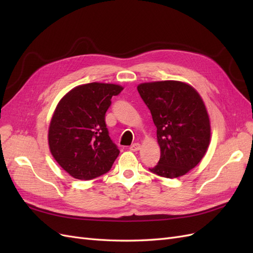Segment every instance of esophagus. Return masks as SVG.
Wrapping results in <instances>:
<instances>
[{
	"mask_svg": "<svg viewBox=\"0 0 253 253\" xmlns=\"http://www.w3.org/2000/svg\"><path fill=\"white\" fill-rule=\"evenodd\" d=\"M140 149V144L138 143V142H135V143H133L131 147H129V150L131 151H133V152H136V151H138Z\"/></svg>",
	"mask_w": 253,
	"mask_h": 253,
	"instance_id": "obj_1",
	"label": "esophagus"
}]
</instances>
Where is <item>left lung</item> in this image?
Returning <instances> with one entry per match:
<instances>
[{"label": "left lung", "mask_w": 253, "mask_h": 253, "mask_svg": "<svg viewBox=\"0 0 253 253\" xmlns=\"http://www.w3.org/2000/svg\"><path fill=\"white\" fill-rule=\"evenodd\" d=\"M157 128L160 159L150 171L175 178L192 170L209 147L211 127L197 91L180 81L141 83L137 86Z\"/></svg>", "instance_id": "8db88e82"}]
</instances>
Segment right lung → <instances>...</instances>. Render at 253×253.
Masks as SVG:
<instances>
[{
    "label": "right lung",
    "instance_id": "right-lung-1",
    "mask_svg": "<svg viewBox=\"0 0 253 253\" xmlns=\"http://www.w3.org/2000/svg\"><path fill=\"white\" fill-rule=\"evenodd\" d=\"M124 87L93 82L72 90L58 103L48 129L51 155L74 178L89 180L108 173L119 155L109 136L105 113Z\"/></svg>",
    "mask_w": 253,
    "mask_h": 253
}]
</instances>
